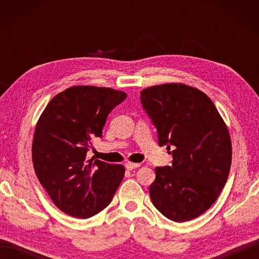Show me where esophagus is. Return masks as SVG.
I'll list each match as a JSON object with an SVG mask.
<instances>
[{"instance_id": "1", "label": "esophagus", "mask_w": 259, "mask_h": 259, "mask_svg": "<svg viewBox=\"0 0 259 259\" xmlns=\"http://www.w3.org/2000/svg\"><path fill=\"white\" fill-rule=\"evenodd\" d=\"M125 168L128 170H133V169H136V168H139L140 167V163H135V162H126L125 164Z\"/></svg>"}]
</instances>
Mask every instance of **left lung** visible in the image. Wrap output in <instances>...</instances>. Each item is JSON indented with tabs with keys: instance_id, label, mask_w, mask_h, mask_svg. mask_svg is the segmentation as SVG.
<instances>
[{
	"instance_id": "left-lung-1",
	"label": "left lung",
	"mask_w": 259,
	"mask_h": 259,
	"mask_svg": "<svg viewBox=\"0 0 259 259\" xmlns=\"http://www.w3.org/2000/svg\"><path fill=\"white\" fill-rule=\"evenodd\" d=\"M140 93L159 146L174 148L171 166L155 169L151 201L170 221H191L210 208L227 181L233 155L227 125L197 88L163 83Z\"/></svg>"
}]
</instances>
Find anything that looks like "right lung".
Listing matches in <instances>:
<instances>
[{"label":"right lung","mask_w":259,"mask_h":259,"mask_svg":"<svg viewBox=\"0 0 259 259\" xmlns=\"http://www.w3.org/2000/svg\"><path fill=\"white\" fill-rule=\"evenodd\" d=\"M123 91L74 85L58 93L38 118L32 161L36 177L60 210L89 218L106 208L124 176L122 164L87 158L92 139L102 137L108 114Z\"/></svg>","instance_id":"add662e5"}]
</instances>
